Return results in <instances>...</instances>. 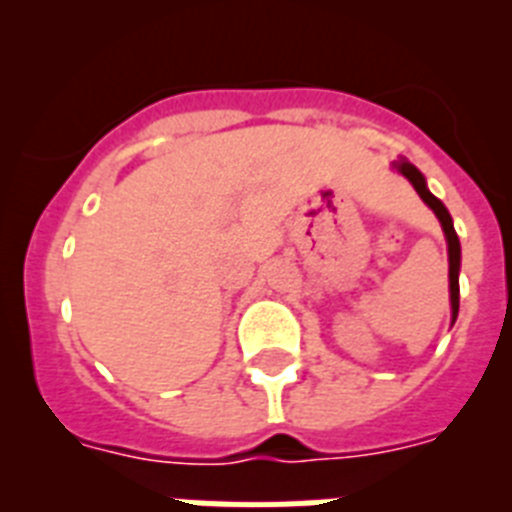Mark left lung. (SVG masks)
Wrapping results in <instances>:
<instances>
[{
  "instance_id": "left-lung-1",
  "label": "left lung",
  "mask_w": 512,
  "mask_h": 512,
  "mask_svg": "<svg viewBox=\"0 0 512 512\" xmlns=\"http://www.w3.org/2000/svg\"><path fill=\"white\" fill-rule=\"evenodd\" d=\"M395 169L400 171L405 179H408L410 184L415 187V192L420 194V200L425 202V205L431 207L433 212H436L438 223H441L443 233H446V243H449V289H451V323L456 320V315H459V266H461V246H459V235H456L454 230V220H451L449 210L443 207V202L438 200V197H433L431 192H428V187H425V176L420 174L418 169H415L410 161H405V158H400V161H395Z\"/></svg>"
}]
</instances>
